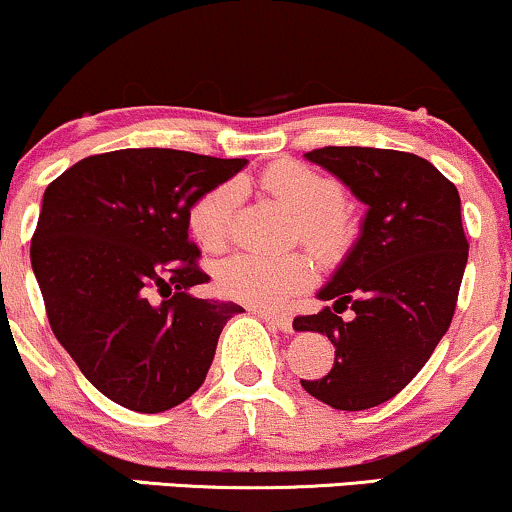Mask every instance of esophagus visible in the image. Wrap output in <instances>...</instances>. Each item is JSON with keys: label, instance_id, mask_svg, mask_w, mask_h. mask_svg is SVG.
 I'll use <instances>...</instances> for the list:
<instances>
[{"label": "esophagus", "instance_id": "1", "mask_svg": "<svg viewBox=\"0 0 512 512\" xmlns=\"http://www.w3.org/2000/svg\"><path fill=\"white\" fill-rule=\"evenodd\" d=\"M257 317H262L264 322L274 325L281 332H293V317L289 313H272V310H255Z\"/></svg>", "mask_w": 512, "mask_h": 512}]
</instances>
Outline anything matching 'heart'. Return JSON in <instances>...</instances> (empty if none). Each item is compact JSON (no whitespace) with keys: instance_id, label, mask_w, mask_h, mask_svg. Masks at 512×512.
Masks as SVG:
<instances>
[{"instance_id":"b5f03b06","label":"heart","mask_w":512,"mask_h":512,"mask_svg":"<svg viewBox=\"0 0 512 512\" xmlns=\"http://www.w3.org/2000/svg\"><path fill=\"white\" fill-rule=\"evenodd\" d=\"M260 185L276 202L296 214V238L303 240L322 262H337L356 236L354 221L342 209L344 190L337 180L298 161H276L262 170ZM240 199L238 182L211 187L187 209V228L197 245L221 252L231 243L233 216ZM216 289L248 305L284 303L313 279V260L305 252L286 255H233L214 272Z\"/></svg>"}]
</instances>
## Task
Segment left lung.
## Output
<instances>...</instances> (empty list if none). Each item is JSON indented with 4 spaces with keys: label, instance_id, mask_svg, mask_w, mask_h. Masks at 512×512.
I'll list each match as a JSON object with an SVG mask.
<instances>
[{
    "label": "left lung",
    "instance_id": "left-lung-1",
    "mask_svg": "<svg viewBox=\"0 0 512 512\" xmlns=\"http://www.w3.org/2000/svg\"><path fill=\"white\" fill-rule=\"evenodd\" d=\"M308 161L337 175L368 204L361 238L317 298L334 301L298 315V332L334 344L330 373L301 380L334 409L378 407L426 366L455 315L469 243L457 187L426 158L370 146H322ZM346 307L355 310L342 321Z\"/></svg>",
    "mask_w": 512,
    "mask_h": 512
}]
</instances>
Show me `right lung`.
I'll return each mask as SVG.
<instances>
[{"label": "right lung", "mask_w": 512, "mask_h": 512, "mask_svg": "<svg viewBox=\"0 0 512 512\" xmlns=\"http://www.w3.org/2000/svg\"><path fill=\"white\" fill-rule=\"evenodd\" d=\"M175 149L74 163L43 195L31 264L50 327L86 380L120 407L158 414L195 395L238 303L207 284L187 209L245 166Z\"/></svg>", "instance_id": "add662e5"}]
</instances>
